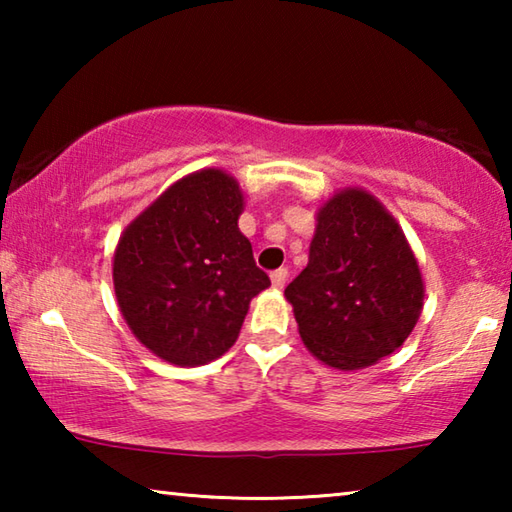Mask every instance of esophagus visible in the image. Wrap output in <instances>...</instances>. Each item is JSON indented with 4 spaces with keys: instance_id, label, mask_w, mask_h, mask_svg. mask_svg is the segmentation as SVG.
<instances>
[{
    "instance_id": "obj_1",
    "label": "esophagus",
    "mask_w": 512,
    "mask_h": 512,
    "mask_svg": "<svg viewBox=\"0 0 512 512\" xmlns=\"http://www.w3.org/2000/svg\"><path fill=\"white\" fill-rule=\"evenodd\" d=\"M271 280L275 289H284V284L289 280V268H277V271L271 273Z\"/></svg>"
}]
</instances>
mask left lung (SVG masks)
<instances>
[{"label": "left lung", "instance_id": "left-lung-1", "mask_svg": "<svg viewBox=\"0 0 512 512\" xmlns=\"http://www.w3.org/2000/svg\"><path fill=\"white\" fill-rule=\"evenodd\" d=\"M284 296L314 357L339 370L393 354L422 311L420 268L375 196L345 189L318 212L309 264Z\"/></svg>", "mask_w": 512, "mask_h": 512}]
</instances>
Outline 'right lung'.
Returning a JSON list of instances; mask_svg holds the SVG:
<instances>
[{"mask_svg": "<svg viewBox=\"0 0 512 512\" xmlns=\"http://www.w3.org/2000/svg\"><path fill=\"white\" fill-rule=\"evenodd\" d=\"M235 178L203 169L171 185L119 239L112 280L133 334L155 357L203 366L232 348L248 305L271 287L239 232Z\"/></svg>", "mask_w": 512, "mask_h": 512, "instance_id": "obj_1", "label": "right lung"}]
</instances>
